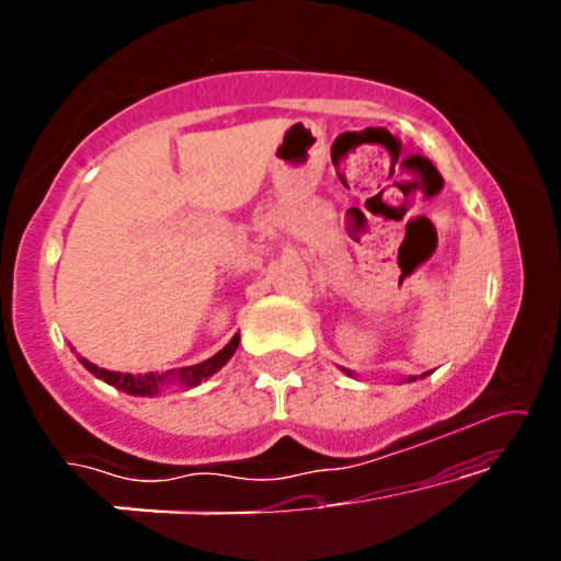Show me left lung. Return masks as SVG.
<instances>
[{
	"label": "left lung",
	"instance_id": "1",
	"mask_svg": "<svg viewBox=\"0 0 561 561\" xmlns=\"http://www.w3.org/2000/svg\"><path fill=\"white\" fill-rule=\"evenodd\" d=\"M344 373H347V375H352V373H350V370H344ZM409 380H416V378H409Z\"/></svg>",
	"mask_w": 561,
	"mask_h": 561
}]
</instances>
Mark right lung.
Returning <instances> with one entry per match:
<instances>
[{
  "label": "right lung",
  "instance_id": "1",
  "mask_svg": "<svg viewBox=\"0 0 561 561\" xmlns=\"http://www.w3.org/2000/svg\"><path fill=\"white\" fill-rule=\"evenodd\" d=\"M237 347H240V334H234L232 340L225 350H219L217 355L204 359V363L198 365H188V367H179V370H165V373H140V375H133V373H114V370H104V367H99L94 363H89V359H81V365L87 367L91 375H96L99 380L110 382V386L125 390L129 396H158L160 388L171 386V382H181L183 388H194L198 382L211 378L214 373L221 370L229 363V357L234 355Z\"/></svg>",
  "mask_w": 561,
  "mask_h": 561
}]
</instances>
